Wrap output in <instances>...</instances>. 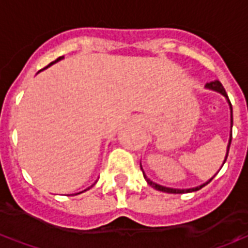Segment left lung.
Returning a JSON list of instances; mask_svg holds the SVG:
<instances>
[{
	"mask_svg": "<svg viewBox=\"0 0 248 248\" xmlns=\"http://www.w3.org/2000/svg\"><path fill=\"white\" fill-rule=\"evenodd\" d=\"M206 89H208V90H214V92L217 93H220L222 95H223L224 98H226V101L229 102V106H230V113H231V127H232V106H231V102H230L229 97H227V93H226V90H224V87L222 86V83L219 81H213V82H208V83H206ZM231 140H232V131L230 133V140H229V145H227V151H226V156H224V161H223V165L224 162H226V159H227V155H229V150H230V145H231ZM222 165V166H223ZM140 170H142V172H143V177H145L146 182L149 183L151 187H154L155 190H158V191H163V192H169V194H185V192H192V191H198V190H201L202 187H204L206 185H208V183L213 181V178L215 177L214 175L211 179H208L207 182L203 183V185H201V186H197V187H191V188H172V187H166V186H162V185H158V183L153 182L150 178L146 177L145 171H143V169H142V165H140Z\"/></svg>",
	"mask_w": 248,
	"mask_h": 248,
	"instance_id": "8db88e82",
	"label": "left lung"
}]
</instances>
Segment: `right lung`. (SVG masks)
Masks as SVG:
<instances>
[{
    "mask_svg": "<svg viewBox=\"0 0 248 248\" xmlns=\"http://www.w3.org/2000/svg\"><path fill=\"white\" fill-rule=\"evenodd\" d=\"M61 60H63V56H62V57H60V58H57L56 61H53V62H51V63H49V65L46 66L45 69H47V67H49V66H51V65H54V63H56V62H58V61H61ZM94 185H95V182L93 183V185H92V186H90V187H87L86 190H83V191H87V190H89V188H92V187H93V186H94ZM83 191H81V192H83ZM81 192H78V194H81Z\"/></svg>",
    "mask_w": 248,
    "mask_h": 248,
    "instance_id": "right-lung-1",
    "label": "right lung"
}]
</instances>
